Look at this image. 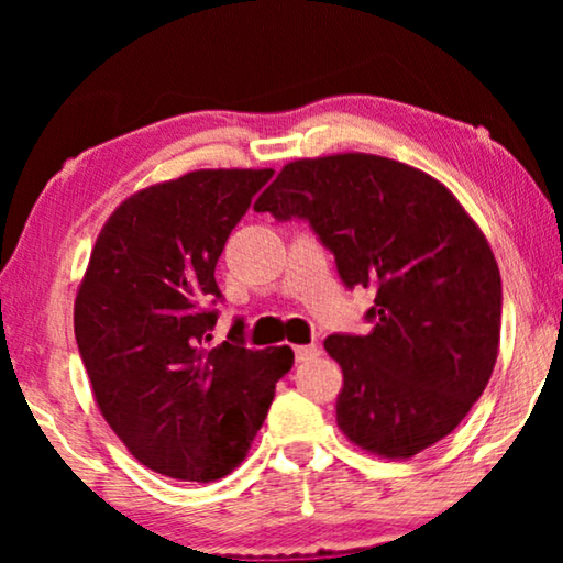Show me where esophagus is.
Here are the masks:
<instances>
[{
  "mask_svg": "<svg viewBox=\"0 0 563 563\" xmlns=\"http://www.w3.org/2000/svg\"><path fill=\"white\" fill-rule=\"evenodd\" d=\"M320 356V345L318 343H310V345H297L295 349V358L302 364V361H310V358H318Z\"/></svg>",
  "mask_w": 563,
  "mask_h": 563,
  "instance_id": "obj_1",
  "label": "esophagus"
}]
</instances>
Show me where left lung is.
<instances>
[{
  "label": "left lung",
  "instance_id": "obj_1",
  "mask_svg": "<svg viewBox=\"0 0 563 563\" xmlns=\"http://www.w3.org/2000/svg\"><path fill=\"white\" fill-rule=\"evenodd\" d=\"M256 210L305 220L345 289L376 291L372 333L325 338L343 433L387 459L449 435L487 387L503 322L497 261L464 207L418 168L341 153L284 166Z\"/></svg>",
  "mask_w": 563,
  "mask_h": 563
}]
</instances>
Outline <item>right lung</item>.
Here are the masks:
<instances>
[{"mask_svg":"<svg viewBox=\"0 0 563 563\" xmlns=\"http://www.w3.org/2000/svg\"><path fill=\"white\" fill-rule=\"evenodd\" d=\"M272 168L191 172L125 199L91 251L74 333L104 420L153 472L225 476L249 451L289 345L249 349L245 320L210 349L222 291L214 266Z\"/></svg>","mask_w":563,"mask_h":563,"instance_id":"1","label":"right lung"}]
</instances>
